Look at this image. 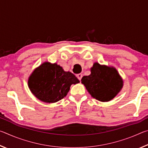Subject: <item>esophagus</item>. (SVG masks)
Wrapping results in <instances>:
<instances>
[{"mask_svg": "<svg viewBox=\"0 0 148 148\" xmlns=\"http://www.w3.org/2000/svg\"><path fill=\"white\" fill-rule=\"evenodd\" d=\"M76 76H77V78H78L79 81H81V79L82 78V74H78L76 75Z\"/></svg>", "mask_w": 148, "mask_h": 148, "instance_id": "34e87169", "label": "esophagus"}]
</instances>
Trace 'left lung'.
I'll return each instance as SVG.
<instances>
[{
  "mask_svg": "<svg viewBox=\"0 0 148 148\" xmlns=\"http://www.w3.org/2000/svg\"><path fill=\"white\" fill-rule=\"evenodd\" d=\"M91 72L89 76L82 77V83L95 99L101 102L111 101L122 88L123 80L115 69L95 62Z\"/></svg>",
  "mask_w": 148,
  "mask_h": 148,
  "instance_id": "1",
  "label": "left lung"
}]
</instances>
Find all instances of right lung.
Listing matches in <instances>:
<instances>
[{"instance_id":"1","label":"right lung","mask_w":148,"mask_h":148,"mask_svg":"<svg viewBox=\"0 0 148 148\" xmlns=\"http://www.w3.org/2000/svg\"><path fill=\"white\" fill-rule=\"evenodd\" d=\"M78 79L59 65L44 62L35 69L29 77L28 84L35 97L45 102H56L66 96L72 84Z\"/></svg>"}]
</instances>
